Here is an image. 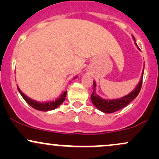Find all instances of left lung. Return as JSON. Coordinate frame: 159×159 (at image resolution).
<instances>
[{
    "instance_id": "1",
    "label": "left lung",
    "mask_w": 159,
    "mask_h": 159,
    "mask_svg": "<svg viewBox=\"0 0 159 159\" xmlns=\"http://www.w3.org/2000/svg\"><path fill=\"white\" fill-rule=\"evenodd\" d=\"M133 39L135 42V39H134V36H133ZM135 45L138 46L136 43ZM143 69L141 78H140V81L139 84L137 85L136 88L134 90H132L130 93L128 94L127 96H123V97L120 98H116V99H105V98H102L100 97V96H98L96 94V90H95L96 89V82L93 81V91L92 94H91V101H92L93 104L97 107L98 110L102 111L104 113L111 114V113H114L115 111H119L129 105L139 94L140 89H141L142 81H143Z\"/></svg>"
}]
</instances>
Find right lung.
<instances>
[{
  "label": "right lung",
  "mask_w": 159,
  "mask_h": 159,
  "mask_svg": "<svg viewBox=\"0 0 159 159\" xmlns=\"http://www.w3.org/2000/svg\"><path fill=\"white\" fill-rule=\"evenodd\" d=\"M18 90L20 93V94L21 95L24 99L27 102V103L28 105H30V106L36 109L38 111H48L51 110H54L59 105H61L63 102L65 101L66 96V93L67 91L63 92V93L61 94V96H60L57 99H56L55 101L52 102H36L35 100L32 99L27 97L26 95H25L21 92V90L18 87Z\"/></svg>",
  "instance_id": "obj_1"
}]
</instances>
